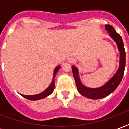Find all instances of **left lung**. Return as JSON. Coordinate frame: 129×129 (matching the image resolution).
Wrapping results in <instances>:
<instances>
[{"instance_id": "1", "label": "left lung", "mask_w": 129, "mask_h": 129, "mask_svg": "<svg viewBox=\"0 0 129 129\" xmlns=\"http://www.w3.org/2000/svg\"><path fill=\"white\" fill-rule=\"evenodd\" d=\"M106 30L109 32V34L117 43V47L120 52V61H119V68L113 77L105 85L98 88H89L84 86L81 84L79 77L78 70L75 66L72 67L73 77L75 80L76 86L79 92L84 97H86L92 100H97L105 97L111 94L116 89L122 81V77L124 73L125 65H126V52H125L124 43L122 41V37L115 30L113 27L110 25H106Z\"/></svg>"}]
</instances>
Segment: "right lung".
<instances>
[{"mask_svg": "<svg viewBox=\"0 0 129 129\" xmlns=\"http://www.w3.org/2000/svg\"><path fill=\"white\" fill-rule=\"evenodd\" d=\"M60 67L58 66L55 68V70L54 71V77H53V79H52V81L51 83L50 86L48 87L47 89L44 90L43 92L40 93L39 95H21L23 97L26 98L27 100H41V99H43L44 97H48V95H51L52 92H53L54 89V77L56 75V73L58 72V70H59Z\"/></svg>", "mask_w": 129, "mask_h": 129, "instance_id": "add662e5", "label": "right lung"}]
</instances>
